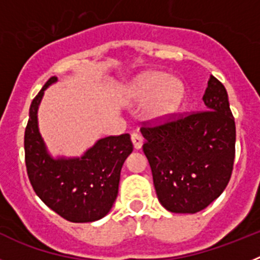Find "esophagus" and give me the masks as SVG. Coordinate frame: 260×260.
<instances>
[{
    "label": "esophagus",
    "mask_w": 260,
    "mask_h": 260,
    "mask_svg": "<svg viewBox=\"0 0 260 260\" xmlns=\"http://www.w3.org/2000/svg\"><path fill=\"white\" fill-rule=\"evenodd\" d=\"M132 142L134 144L135 150H141L142 146H143V137L138 133H134V134H132Z\"/></svg>",
    "instance_id": "1"
}]
</instances>
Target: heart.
<instances>
[{
	"label": "heart",
	"instance_id": "1",
	"mask_svg": "<svg viewBox=\"0 0 260 260\" xmlns=\"http://www.w3.org/2000/svg\"><path fill=\"white\" fill-rule=\"evenodd\" d=\"M130 100L146 103V116L153 121L169 118L177 112L185 96V86L180 79L165 73L152 71L138 78L130 88Z\"/></svg>",
	"mask_w": 260,
	"mask_h": 260
}]
</instances>
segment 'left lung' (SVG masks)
<instances>
[{"instance_id": "8db88e82", "label": "left lung", "mask_w": 260, "mask_h": 260, "mask_svg": "<svg viewBox=\"0 0 260 260\" xmlns=\"http://www.w3.org/2000/svg\"><path fill=\"white\" fill-rule=\"evenodd\" d=\"M203 102L204 110L141 128L157 199L174 213L204 210L221 195L233 171L236 123L226 89L212 75Z\"/></svg>"}]
</instances>
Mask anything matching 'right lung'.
Returning a JSON list of instances; mask_svg holds the SVG:
<instances>
[{
  "label": "right lung",
  "instance_id": "1",
  "mask_svg": "<svg viewBox=\"0 0 260 260\" xmlns=\"http://www.w3.org/2000/svg\"><path fill=\"white\" fill-rule=\"evenodd\" d=\"M57 82L52 77L32 100L24 133L29 182L48 207L71 222L103 219L118 194L121 169L133 152L128 134L99 139L79 157H53L39 132L38 110L44 91Z\"/></svg>",
  "mask_w": 260,
  "mask_h": 260
}]
</instances>
